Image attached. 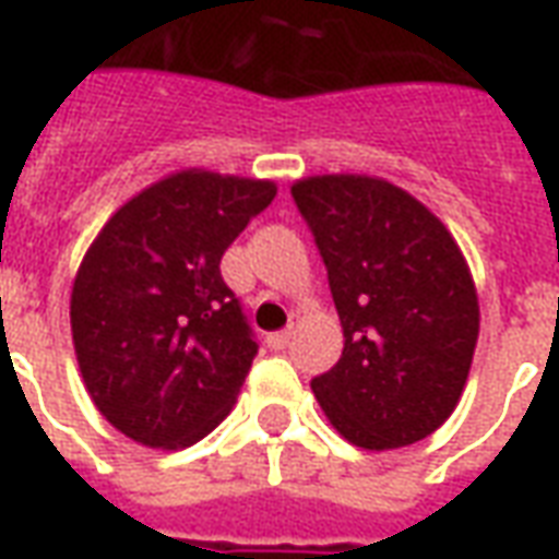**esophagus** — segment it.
Returning <instances> with one entry per match:
<instances>
[{
    "instance_id": "1",
    "label": "esophagus",
    "mask_w": 559,
    "mask_h": 559,
    "mask_svg": "<svg viewBox=\"0 0 559 559\" xmlns=\"http://www.w3.org/2000/svg\"><path fill=\"white\" fill-rule=\"evenodd\" d=\"M293 341V329H284V332H275V335H269V347L272 350H287Z\"/></svg>"
}]
</instances>
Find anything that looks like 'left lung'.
Listing matches in <instances>:
<instances>
[{
    "mask_svg": "<svg viewBox=\"0 0 559 559\" xmlns=\"http://www.w3.org/2000/svg\"><path fill=\"white\" fill-rule=\"evenodd\" d=\"M290 194L344 329L335 368L311 380L326 419L371 452L425 440L457 407L479 338L461 248L431 209L377 176H308Z\"/></svg>",
    "mask_w": 559,
    "mask_h": 559,
    "instance_id": "1",
    "label": "left lung"
}]
</instances>
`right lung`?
<instances>
[{
  "label": "right lung",
  "mask_w": 559,
  "mask_h": 559,
  "mask_svg": "<svg viewBox=\"0 0 559 559\" xmlns=\"http://www.w3.org/2000/svg\"><path fill=\"white\" fill-rule=\"evenodd\" d=\"M275 194L269 179L170 173L90 245L71 287L74 353L98 413L134 443L185 449L233 411L257 341L221 257Z\"/></svg>",
  "instance_id": "obj_1"
}]
</instances>
